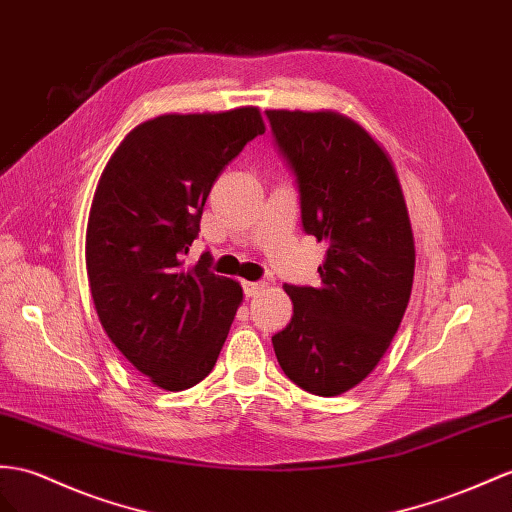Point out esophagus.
Here are the masks:
<instances>
[{
	"mask_svg": "<svg viewBox=\"0 0 512 512\" xmlns=\"http://www.w3.org/2000/svg\"><path fill=\"white\" fill-rule=\"evenodd\" d=\"M242 287H244V294L248 296V298H253V296H257L261 290H264L266 287V283H255V281H244L242 283Z\"/></svg>",
	"mask_w": 512,
	"mask_h": 512,
	"instance_id": "obj_1",
	"label": "esophagus"
}]
</instances>
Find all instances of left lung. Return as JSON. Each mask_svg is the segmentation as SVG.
Here are the masks:
<instances>
[{
	"label": "left lung",
	"instance_id": "left-lung-1",
	"mask_svg": "<svg viewBox=\"0 0 512 512\" xmlns=\"http://www.w3.org/2000/svg\"><path fill=\"white\" fill-rule=\"evenodd\" d=\"M300 192L305 233L326 244L318 287L283 285L292 322L272 337L292 383L316 396L357 387L409 305L415 242L391 157L335 110H266Z\"/></svg>",
	"mask_w": 512,
	"mask_h": 512
}]
</instances>
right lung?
<instances>
[{
    "label": "right lung",
    "mask_w": 512,
    "mask_h": 512,
    "mask_svg": "<svg viewBox=\"0 0 512 512\" xmlns=\"http://www.w3.org/2000/svg\"><path fill=\"white\" fill-rule=\"evenodd\" d=\"M259 108L160 114L136 125L97 183L86 229L90 294L121 355L166 391L214 370L242 305L238 281L183 266L214 181L248 140L264 134Z\"/></svg>",
    "instance_id": "1"
}]
</instances>
